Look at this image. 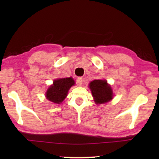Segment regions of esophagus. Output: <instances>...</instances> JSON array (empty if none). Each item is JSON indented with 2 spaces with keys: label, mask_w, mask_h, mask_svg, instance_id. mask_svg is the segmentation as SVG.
I'll return each mask as SVG.
<instances>
[{
  "label": "esophagus",
  "mask_w": 159,
  "mask_h": 159,
  "mask_svg": "<svg viewBox=\"0 0 159 159\" xmlns=\"http://www.w3.org/2000/svg\"><path fill=\"white\" fill-rule=\"evenodd\" d=\"M76 82H77L78 86H82V83H83V80H82V77H78L76 80Z\"/></svg>",
  "instance_id": "1"
}]
</instances>
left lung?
<instances>
[{
	"label": "left lung",
	"mask_w": 159,
	"mask_h": 159,
	"mask_svg": "<svg viewBox=\"0 0 159 159\" xmlns=\"http://www.w3.org/2000/svg\"><path fill=\"white\" fill-rule=\"evenodd\" d=\"M94 101L96 104H103L111 101L114 96L112 89L104 80H95L89 84Z\"/></svg>",
	"instance_id": "8db88e82"
}]
</instances>
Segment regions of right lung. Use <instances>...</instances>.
Instances as JSON below:
<instances>
[{
  "mask_svg": "<svg viewBox=\"0 0 159 159\" xmlns=\"http://www.w3.org/2000/svg\"><path fill=\"white\" fill-rule=\"evenodd\" d=\"M75 84L71 77L59 78L55 80L48 89L45 97L48 101L53 103L60 104L66 98L70 88Z\"/></svg>",
  "mask_w": 159,
  "mask_h": 159,
  "instance_id": "right-lung-1",
  "label": "right lung"
}]
</instances>
